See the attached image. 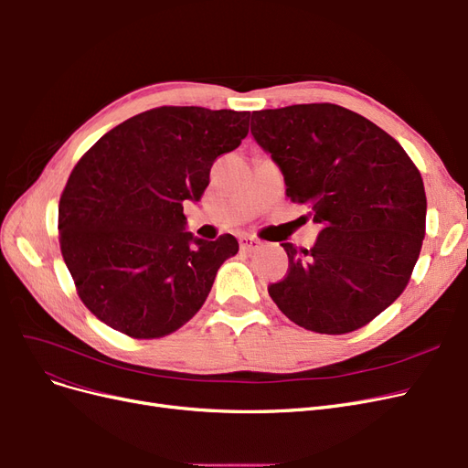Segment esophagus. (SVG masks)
<instances>
[{
	"label": "esophagus",
	"mask_w": 468,
	"mask_h": 468,
	"mask_svg": "<svg viewBox=\"0 0 468 468\" xmlns=\"http://www.w3.org/2000/svg\"><path fill=\"white\" fill-rule=\"evenodd\" d=\"M260 248H261L260 239L251 238V236H242V238H239V250H242L244 253H253V251H258Z\"/></svg>",
	"instance_id": "esophagus-1"
}]
</instances>
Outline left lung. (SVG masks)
Wrapping results in <instances>:
<instances>
[{
    "label": "left lung",
    "mask_w": 468,
    "mask_h": 468,
    "mask_svg": "<svg viewBox=\"0 0 468 468\" xmlns=\"http://www.w3.org/2000/svg\"><path fill=\"white\" fill-rule=\"evenodd\" d=\"M251 134L281 167L287 197L320 224L310 250L282 244L289 271L269 296L304 330L363 328L399 299L420 258V169L388 133L334 103L253 111Z\"/></svg>",
    "instance_id": "8db88e82"
}]
</instances>
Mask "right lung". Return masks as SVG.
Instances as JSON below:
<instances>
[{
	"label": "right lung",
	"mask_w": 468,
	"mask_h": 468,
	"mask_svg": "<svg viewBox=\"0 0 468 468\" xmlns=\"http://www.w3.org/2000/svg\"><path fill=\"white\" fill-rule=\"evenodd\" d=\"M250 112L164 105L126 119L81 155L58 205L60 250L81 303L134 339L187 324L236 256L186 232L183 203L201 201L215 160L239 146Z\"/></svg>",
	"instance_id": "right-lung-1"
}]
</instances>
